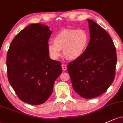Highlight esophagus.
I'll return each mask as SVG.
<instances>
[{"mask_svg": "<svg viewBox=\"0 0 123 123\" xmlns=\"http://www.w3.org/2000/svg\"><path fill=\"white\" fill-rule=\"evenodd\" d=\"M62 69L64 71H66L67 69V65H65V64H62Z\"/></svg>", "mask_w": 123, "mask_h": 123, "instance_id": "obj_1", "label": "esophagus"}]
</instances>
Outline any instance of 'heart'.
<instances>
[{
  "mask_svg": "<svg viewBox=\"0 0 123 123\" xmlns=\"http://www.w3.org/2000/svg\"><path fill=\"white\" fill-rule=\"evenodd\" d=\"M89 36L84 29H67L60 31L53 38V43L48 45L51 57L57 59L62 50L64 56L68 60H75L81 57L87 48Z\"/></svg>",
  "mask_w": 123,
  "mask_h": 123,
  "instance_id": "obj_1",
  "label": "heart"
}]
</instances>
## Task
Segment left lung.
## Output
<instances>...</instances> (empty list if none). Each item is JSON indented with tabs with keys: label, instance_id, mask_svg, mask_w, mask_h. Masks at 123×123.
Segmentation results:
<instances>
[{
	"label": "left lung",
	"instance_id": "1",
	"mask_svg": "<svg viewBox=\"0 0 123 123\" xmlns=\"http://www.w3.org/2000/svg\"><path fill=\"white\" fill-rule=\"evenodd\" d=\"M90 40L83 55L68 63L67 70L73 89L84 98L101 95L113 83L116 74L117 54L110 35L88 19Z\"/></svg>",
	"mask_w": 123,
	"mask_h": 123
}]
</instances>
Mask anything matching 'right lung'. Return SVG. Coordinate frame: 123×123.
<instances>
[{
  "label": "right lung",
  "instance_id": "1",
  "mask_svg": "<svg viewBox=\"0 0 123 123\" xmlns=\"http://www.w3.org/2000/svg\"><path fill=\"white\" fill-rule=\"evenodd\" d=\"M52 32L41 24H31L12 41L7 53V78L18 98L31 105L44 103L62 73L61 62L48 51Z\"/></svg>",
  "mask_w": 123,
  "mask_h": 123
}]
</instances>
